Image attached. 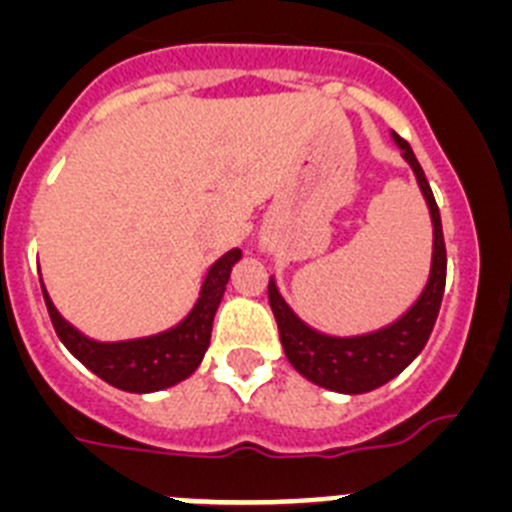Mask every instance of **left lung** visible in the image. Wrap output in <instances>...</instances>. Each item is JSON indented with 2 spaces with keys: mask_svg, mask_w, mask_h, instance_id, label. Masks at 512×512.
Listing matches in <instances>:
<instances>
[{
  "mask_svg": "<svg viewBox=\"0 0 512 512\" xmlns=\"http://www.w3.org/2000/svg\"><path fill=\"white\" fill-rule=\"evenodd\" d=\"M390 135L392 143L400 148L405 164L413 169L415 182L428 205L433 228L431 269H428V279L413 305L402 312L400 318L382 328L351 333V336H333V333H323V330L307 325L282 297L274 274L269 277V305L277 318L279 341H282L289 364L295 366L307 382L318 384L323 390L338 392V395H364V392L377 390L395 379L402 369H408L431 338L438 310H441L443 287H446V246H443L441 212H438L428 179H425L410 143L397 133Z\"/></svg>",
  "mask_w": 512,
  "mask_h": 512,
  "instance_id": "1",
  "label": "left lung"
}]
</instances>
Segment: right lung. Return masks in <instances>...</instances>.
I'll use <instances>...</instances> for the list:
<instances>
[{
	"label": "right lung",
	"mask_w": 512,
	"mask_h": 512,
	"mask_svg": "<svg viewBox=\"0 0 512 512\" xmlns=\"http://www.w3.org/2000/svg\"><path fill=\"white\" fill-rule=\"evenodd\" d=\"M241 259V248H230L207 269L200 284V295L179 323L153 336L122 338V341H97L81 333L53 305L43 279H40V287H43L45 305H48V315H51L58 338L89 372L122 392L151 395V392L169 390L197 372V366L202 364L210 348L212 320L225 295L230 271Z\"/></svg>",
	"instance_id": "right-lung-1"
}]
</instances>
